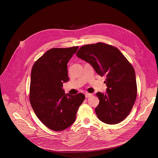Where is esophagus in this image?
<instances>
[{
    "instance_id": "esophagus-1",
    "label": "esophagus",
    "mask_w": 158,
    "mask_h": 158,
    "mask_svg": "<svg viewBox=\"0 0 158 158\" xmlns=\"http://www.w3.org/2000/svg\"><path fill=\"white\" fill-rule=\"evenodd\" d=\"M92 94H90V93H88V92L85 93V97H86V98L92 96Z\"/></svg>"
}]
</instances>
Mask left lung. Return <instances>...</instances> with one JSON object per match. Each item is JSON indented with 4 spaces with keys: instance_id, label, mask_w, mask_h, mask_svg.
<instances>
[{
    "instance_id": "obj_1",
    "label": "left lung",
    "mask_w": 158,
    "mask_h": 158,
    "mask_svg": "<svg viewBox=\"0 0 158 158\" xmlns=\"http://www.w3.org/2000/svg\"><path fill=\"white\" fill-rule=\"evenodd\" d=\"M76 54L99 75L106 76V94H96L100 103L95 111L99 120L110 125L123 120L137 97L135 71L131 64L117 48L103 43L83 45Z\"/></svg>"
}]
</instances>
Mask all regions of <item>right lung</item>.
Segmentation results:
<instances>
[{
  "instance_id": "obj_1",
  "label": "right lung",
  "mask_w": 158,
  "mask_h": 158,
  "mask_svg": "<svg viewBox=\"0 0 158 158\" xmlns=\"http://www.w3.org/2000/svg\"><path fill=\"white\" fill-rule=\"evenodd\" d=\"M78 47L53 48L33 64L31 73L30 102L37 117L49 129L60 131L75 120L85 96L81 93L65 94L63 83L68 82V63Z\"/></svg>"
}]
</instances>
